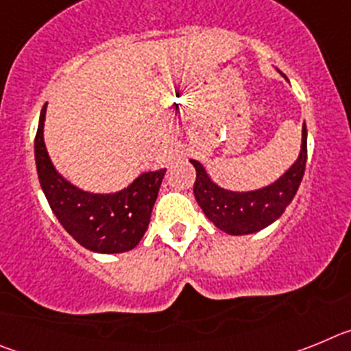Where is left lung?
Instances as JSON below:
<instances>
[{
    "label": "left lung",
    "mask_w": 351,
    "mask_h": 351,
    "mask_svg": "<svg viewBox=\"0 0 351 351\" xmlns=\"http://www.w3.org/2000/svg\"><path fill=\"white\" fill-rule=\"evenodd\" d=\"M308 160V132L302 125V145L297 161L281 176L274 184L262 190L235 191L223 190L209 179L204 167L197 160H191L197 170V181L193 193L204 214L218 226L219 230L230 235H247L258 232L285 213L295 197L302 181Z\"/></svg>",
    "instance_id": "left-lung-1"
}]
</instances>
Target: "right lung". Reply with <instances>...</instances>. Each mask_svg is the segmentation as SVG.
<instances>
[{"instance_id": "right-lung-1", "label": "right lung", "mask_w": 351, "mask_h": 351, "mask_svg": "<svg viewBox=\"0 0 351 351\" xmlns=\"http://www.w3.org/2000/svg\"><path fill=\"white\" fill-rule=\"evenodd\" d=\"M43 105L35 137L40 186L56 218L80 246L95 253H123L141 243L151 221L167 169L145 172L128 188L112 195H93L70 184L52 167L43 142Z\"/></svg>"}]
</instances>
